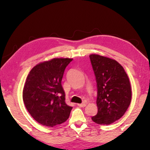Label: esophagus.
<instances>
[{
	"label": "esophagus",
	"mask_w": 150,
	"mask_h": 150,
	"mask_svg": "<svg viewBox=\"0 0 150 150\" xmlns=\"http://www.w3.org/2000/svg\"><path fill=\"white\" fill-rule=\"evenodd\" d=\"M77 105L80 107H85L86 106V104L85 103H82L81 104H77Z\"/></svg>",
	"instance_id": "1"
}]
</instances>
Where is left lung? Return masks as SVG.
I'll return each mask as SVG.
<instances>
[{"label":"left lung","instance_id":"8db88e82","mask_svg":"<svg viewBox=\"0 0 150 150\" xmlns=\"http://www.w3.org/2000/svg\"><path fill=\"white\" fill-rule=\"evenodd\" d=\"M97 82L98 112L91 117L98 124H110L125 113L132 99L129 78L116 60L95 54L90 55Z\"/></svg>","mask_w":150,"mask_h":150}]
</instances>
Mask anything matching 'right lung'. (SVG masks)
Listing matches in <instances>:
<instances>
[{
	"label": "right lung",
	"instance_id": "right-lung-1",
	"mask_svg": "<svg viewBox=\"0 0 150 150\" xmlns=\"http://www.w3.org/2000/svg\"><path fill=\"white\" fill-rule=\"evenodd\" d=\"M72 59H53L31 70L25 82L22 98L28 112L38 122L53 127L67 120L72 107L65 103L61 81Z\"/></svg>",
	"mask_w": 150,
	"mask_h": 150
}]
</instances>
